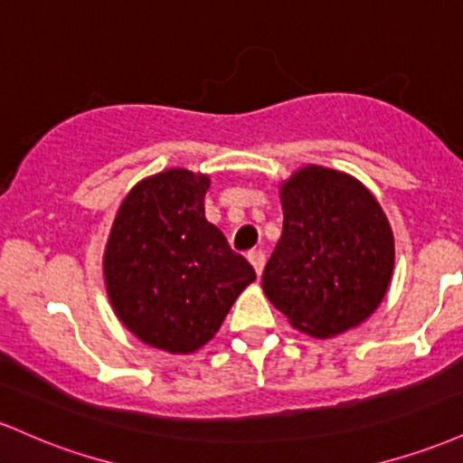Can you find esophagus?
Listing matches in <instances>:
<instances>
[{
	"label": "esophagus",
	"instance_id": "obj_1",
	"mask_svg": "<svg viewBox=\"0 0 463 463\" xmlns=\"http://www.w3.org/2000/svg\"><path fill=\"white\" fill-rule=\"evenodd\" d=\"M248 261L252 263V268L257 269L259 276L263 274V268H265V252H263V250H252V252L248 254Z\"/></svg>",
	"mask_w": 463,
	"mask_h": 463
}]
</instances>
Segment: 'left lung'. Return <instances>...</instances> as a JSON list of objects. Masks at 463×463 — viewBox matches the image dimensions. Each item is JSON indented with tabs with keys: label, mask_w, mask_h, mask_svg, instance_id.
I'll return each mask as SVG.
<instances>
[{
	"label": "left lung",
	"mask_w": 463,
	"mask_h": 463,
	"mask_svg": "<svg viewBox=\"0 0 463 463\" xmlns=\"http://www.w3.org/2000/svg\"><path fill=\"white\" fill-rule=\"evenodd\" d=\"M283 235L263 294L296 331L317 339L359 326L379 309L394 274V232L364 183L302 165L279 184Z\"/></svg>",
	"instance_id": "obj_1"
}]
</instances>
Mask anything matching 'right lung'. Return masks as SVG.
Instances as JSON below:
<instances>
[{"mask_svg": "<svg viewBox=\"0 0 463 463\" xmlns=\"http://www.w3.org/2000/svg\"><path fill=\"white\" fill-rule=\"evenodd\" d=\"M206 174L174 167L139 180L121 202L104 248L115 316L137 339L191 354L215 337L252 265L206 222Z\"/></svg>", "mask_w": 463, "mask_h": 463, "instance_id": "1", "label": "right lung"}]
</instances>
